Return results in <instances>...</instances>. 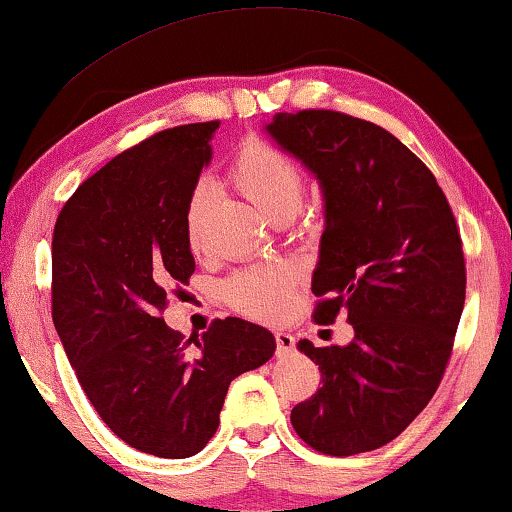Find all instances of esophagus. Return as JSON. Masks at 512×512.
I'll use <instances>...</instances> for the list:
<instances>
[{
	"mask_svg": "<svg viewBox=\"0 0 512 512\" xmlns=\"http://www.w3.org/2000/svg\"><path fill=\"white\" fill-rule=\"evenodd\" d=\"M274 342H277V355H291L295 348V339L291 332L286 330H277L274 332Z\"/></svg>",
	"mask_w": 512,
	"mask_h": 512,
	"instance_id": "obj_1",
	"label": "esophagus"
}]
</instances>
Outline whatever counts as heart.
<instances>
[{
    "label": "heart",
    "instance_id": "b5f03b06",
    "mask_svg": "<svg viewBox=\"0 0 512 512\" xmlns=\"http://www.w3.org/2000/svg\"><path fill=\"white\" fill-rule=\"evenodd\" d=\"M231 182L238 194L272 224H288L300 212L305 198V177L300 166L261 138H249L231 166ZM212 189L201 184L187 203L184 233L191 251L203 247ZM228 305L254 318H277L293 295V274L281 265H261L233 274L221 286Z\"/></svg>",
    "mask_w": 512,
    "mask_h": 512
}]
</instances>
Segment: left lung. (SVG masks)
Returning <instances> with one entry per match:
<instances>
[{
	"label": "left lung",
	"instance_id": "1",
	"mask_svg": "<svg viewBox=\"0 0 512 512\" xmlns=\"http://www.w3.org/2000/svg\"><path fill=\"white\" fill-rule=\"evenodd\" d=\"M265 133L323 194L316 323L346 314L353 325L344 346L298 342L323 385L291 411L293 429L325 455L376 450L425 409L453 351L466 293L453 210L429 168L379 124L300 110L274 115Z\"/></svg>",
	"mask_w": 512,
	"mask_h": 512
}]
</instances>
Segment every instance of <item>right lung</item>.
<instances>
[{
  "instance_id": "obj_1",
  "label": "right lung",
  "mask_w": 512,
  "mask_h": 512,
  "mask_svg": "<svg viewBox=\"0 0 512 512\" xmlns=\"http://www.w3.org/2000/svg\"><path fill=\"white\" fill-rule=\"evenodd\" d=\"M219 122L157 133L117 154L59 212L53 323L101 420L140 453L184 459L219 427L228 385L274 355V335L238 316L184 339L159 311L196 270L184 212Z\"/></svg>"
}]
</instances>
